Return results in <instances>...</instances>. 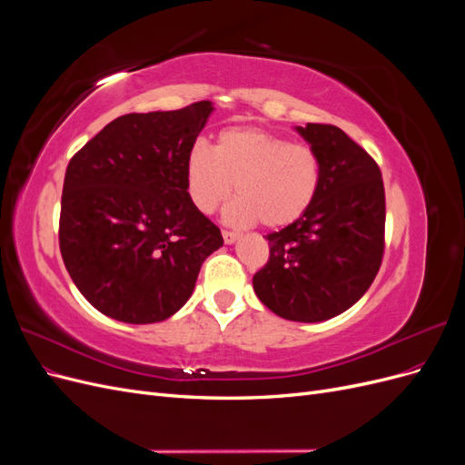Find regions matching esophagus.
<instances>
[{
	"mask_svg": "<svg viewBox=\"0 0 465 465\" xmlns=\"http://www.w3.org/2000/svg\"><path fill=\"white\" fill-rule=\"evenodd\" d=\"M238 232H234V231H223V241H224V244H234L236 241H238Z\"/></svg>",
	"mask_w": 465,
	"mask_h": 465,
	"instance_id": "1",
	"label": "esophagus"
}]
</instances>
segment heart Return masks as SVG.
<instances>
[{
    "label": "heart",
    "mask_w": 465,
    "mask_h": 465,
    "mask_svg": "<svg viewBox=\"0 0 465 465\" xmlns=\"http://www.w3.org/2000/svg\"><path fill=\"white\" fill-rule=\"evenodd\" d=\"M184 174L190 200L202 213H213L236 184L241 198L224 211V219L234 224L260 221L267 229H281L312 205L322 163L311 145L252 125H234L219 132L215 147L203 139L193 142Z\"/></svg>",
    "instance_id": "1"
}]
</instances>
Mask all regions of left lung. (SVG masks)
Masks as SVG:
<instances>
[{
  "mask_svg": "<svg viewBox=\"0 0 465 465\" xmlns=\"http://www.w3.org/2000/svg\"><path fill=\"white\" fill-rule=\"evenodd\" d=\"M320 157L312 205L267 234L270 260L252 279L258 299L292 322H323L369 291L384 254L386 198L371 154L330 124L297 125Z\"/></svg>",
  "mask_w": 465,
  "mask_h": 465,
  "instance_id": "8db88e82",
  "label": "left lung"
}]
</instances>
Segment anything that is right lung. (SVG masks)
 Segmentation results:
<instances>
[{
    "label": "right lung",
    "instance_id": "add662e5",
    "mask_svg": "<svg viewBox=\"0 0 465 465\" xmlns=\"http://www.w3.org/2000/svg\"><path fill=\"white\" fill-rule=\"evenodd\" d=\"M213 112L209 101L112 120L69 161L60 250L69 277L98 312L125 323L171 318L200 267L223 246L193 207L186 154Z\"/></svg>",
    "mask_w": 465,
    "mask_h": 465
}]
</instances>
